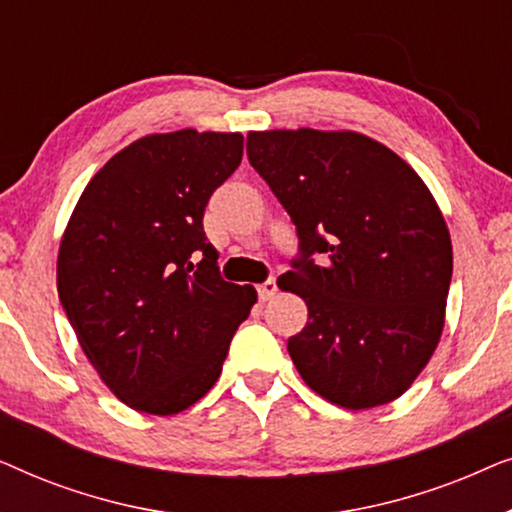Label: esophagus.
<instances>
[{
    "mask_svg": "<svg viewBox=\"0 0 512 512\" xmlns=\"http://www.w3.org/2000/svg\"><path fill=\"white\" fill-rule=\"evenodd\" d=\"M275 293H277V282H275V279H268V282H263L261 286H258V298H261L263 303H265V300H270L272 296H275Z\"/></svg>",
    "mask_w": 512,
    "mask_h": 512,
    "instance_id": "34e87169",
    "label": "esophagus"
}]
</instances>
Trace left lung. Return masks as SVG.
Returning a JSON list of instances; mask_svg holds the SVG:
<instances>
[{
    "label": "left lung",
    "instance_id": "1",
    "mask_svg": "<svg viewBox=\"0 0 512 512\" xmlns=\"http://www.w3.org/2000/svg\"><path fill=\"white\" fill-rule=\"evenodd\" d=\"M247 156L300 240L277 282L307 305L286 342L300 377L340 408L391 403L445 326L452 242L438 202L401 156L352 130L249 132Z\"/></svg>",
    "mask_w": 512,
    "mask_h": 512
}]
</instances>
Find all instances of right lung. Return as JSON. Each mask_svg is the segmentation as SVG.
<instances>
[{
	"label": "right lung",
	"mask_w": 512,
	"mask_h": 512,
	"mask_svg": "<svg viewBox=\"0 0 512 512\" xmlns=\"http://www.w3.org/2000/svg\"><path fill=\"white\" fill-rule=\"evenodd\" d=\"M242 149L240 132L146 135L107 160L69 216L60 303L97 375L132 410L167 417L198 403L256 303L254 286L223 282L202 230Z\"/></svg>",
	"instance_id": "1"
}]
</instances>
